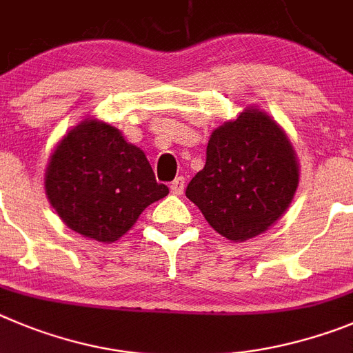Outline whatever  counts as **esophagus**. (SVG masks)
<instances>
[{"mask_svg": "<svg viewBox=\"0 0 353 353\" xmlns=\"http://www.w3.org/2000/svg\"><path fill=\"white\" fill-rule=\"evenodd\" d=\"M170 192L174 195H181L184 192V177H176V179L170 183Z\"/></svg>", "mask_w": 353, "mask_h": 353, "instance_id": "34e87169", "label": "esophagus"}]
</instances>
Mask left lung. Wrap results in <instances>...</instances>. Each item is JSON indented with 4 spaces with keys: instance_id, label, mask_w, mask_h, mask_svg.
Here are the masks:
<instances>
[{
    "instance_id": "8db88e82",
    "label": "left lung",
    "mask_w": 353,
    "mask_h": 353,
    "mask_svg": "<svg viewBox=\"0 0 353 353\" xmlns=\"http://www.w3.org/2000/svg\"><path fill=\"white\" fill-rule=\"evenodd\" d=\"M299 160L285 130L256 107L212 130L204 169L186 196L232 243L260 236L285 214L299 186Z\"/></svg>"
}]
</instances>
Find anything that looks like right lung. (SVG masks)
Segmentation results:
<instances>
[{"label":"right lung","instance_id":"1","mask_svg":"<svg viewBox=\"0 0 353 353\" xmlns=\"http://www.w3.org/2000/svg\"><path fill=\"white\" fill-rule=\"evenodd\" d=\"M43 184L66 227L107 244L121 239L148 205L169 195L144 151L94 116H85L58 142Z\"/></svg>","mask_w":353,"mask_h":353}]
</instances>
